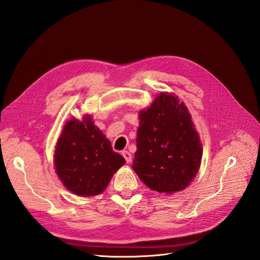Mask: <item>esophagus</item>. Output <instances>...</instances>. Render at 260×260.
<instances>
[{"label":"esophagus","instance_id":"1","mask_svg":"<svg viewBox=\"0 0 260 260\" xmlns=\"http://www.w3.org/2000/svg\"><path fill=\"white\" fill-rule=\"evenodd\" d=\"M122 155L124 156L126 163H131L132 162V154L127 151V150H124V151L122 152Z\"/></svg>","mask_w":260,"mask_h":260}]
</instances>
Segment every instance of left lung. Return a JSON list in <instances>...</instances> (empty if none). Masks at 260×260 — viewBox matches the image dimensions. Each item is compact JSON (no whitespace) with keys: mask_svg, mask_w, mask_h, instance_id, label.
<instances>
[{"mask_svg":"<svg viewBox=\"0 0 260 260\" xmlns=\"http://www.w3.org/2000/svg\"><path fill=\"white\" fill-rule=\"evenodd\" d=\"M133 170L153 191L172 194L186 189L199 172L202 144L187 107L161 93L139 112Z\"/></svg>","mask_w":260,"mask_h":260,"instance_id":"left-lung-1","label":"left lung"}]
</instances>
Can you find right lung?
I'll return each instance as SVG.
<instances>
[{"mask_svg":"<svg viewBox=\"0 0 260 260\" xmlns=\"http://www.w3.org/2000/svg\"><path fill=\"white\" fill-rule=\"evenodd\" d=\"M54 163L63 186L80 197L100 194L125 158L114 152L111 142L89 115L67 121L58 138Z\"/></svg>","mask_w":260,"mask_h":260,"instance_id":"add662e5","label":"right lung"}]
</instances>
